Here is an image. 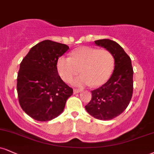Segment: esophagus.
<instances>
[{
  "label": "esophagus",
  "instance_id": "1",
  "mask_svg": "<svg viewBox=\"0 0 154 154\" xmlns=\"http://www.w3.org/2000/svg\"><path fill=\"white\" fill-rule=\"evenodd\" d=\"M82 92V90H79V89H74V93L77 94L79 93V92Z\"/></svg>",
  "mask_w": 154,
  "mask_h": 154
}]
</instances>
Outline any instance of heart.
<instances>
[{"mask_svg": "<svg viewBox=\"0 0 154 154\" xmlns=\"http://www.w3.org/2000/svg\"><path fill=\"white\" fill-rule=\"evenodd\" d=\"M114 64V57L107 50L81 47L72 51L71 58L60 57L57 62V70L66 82H71L80 71L82 75L73 81V84L78 87L91 85L97 88L108 80Z\"/></svg>", "mask_w": 154, "mask_h": 154, "instance_id": "b5f03b06", "label": "heart"}]
</instances>
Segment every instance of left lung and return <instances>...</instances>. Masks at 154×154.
I'll return each instance as SVG.
<instances>
[{
    "label": "left lung",
    "instance_id": "8db88e82",
    "mask_svg": "<svg viewBox=\"0 0 154 154\" xmlns=\"http://www.w3.org/2000/svg\"><path fill=\"white\" fill-rule=\"evenodd\" d=\"M95 43L112 54L115 67L107 82L91 92L92 99L85 109L96 119L108 120L121 114L130 103L133 70L131 58L117 42L104 38L95 41Z\"/></svg>",
    "mask_w": 154,
    "mask_h": 154
}]
</instances>
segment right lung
<instances>
[{"mask_svg":"<svg viewBox=\"0 0 154 154\" xmlns=\"http://www.w3.org/2000/svg\"><path fill=\"white\" fill-rule=\"evenodd\" d=\"M69 48L44 40L29 50L20 64L17 92L21 108L33 119L49 121L64 110L73 90L59 76L58 59Z\"/></svg>","mask_w":154,"mask_h":154,"instance_id":"add662e5","label":"right lung"}]
</instances>
